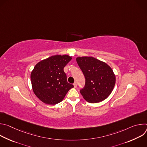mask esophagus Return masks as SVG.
<instances>
[{
  "label": "esophagus",
  "mask_w": 147,
  "mask_h": 147,
  "mask_svg": "<svg viewBox=\"0 0 147 147\" xmlns=\"http://www.w3.org/2000/svg\"><path fill=\"white\" fill-rule=\"evenodd\" d=\"M73 86H74V88H77V83H76V82H74V83L73 84Z\"/></svg>",
  "instance_id": "obj_1"
}]
</instances>
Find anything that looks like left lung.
<instances>
[{"label": "left lung", "mask_w": 147, "mask_h": 147, "mask_svg": "<svg viewBox=\"0 0 147 147\" xmlns=\"http://www.w3.org/2000/svg\"><path fill=\"white\" fill-rule=\"evenodd\" d=\"M76 61L86 78L80 93L87 102L94 103L106 99L112 92L116 77L106 63L90 56L77 57Z\"/></svg>", "instance_id": "8db88e82"}]
</instances>
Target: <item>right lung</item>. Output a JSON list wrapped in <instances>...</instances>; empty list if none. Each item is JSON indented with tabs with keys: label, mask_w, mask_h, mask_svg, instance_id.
Returning a JSON list of instances; mask_svg holds the SVG:
<instances>
[{
	"label": "right lung",
	"mask_w": 147,
	"mask_h": 147,
	"mask_svg": "<svg viewBox=\"0 0 147 147\" xmlns=\"http://www.w3.org/2000/svg\"><path fill=\"white\" fill-rule=\"evenodd\" d=\"M71 60L69 55H54L35 65L31 73V81L35 95L42 102L48 105L57 104L74 87L67 82L63 70Z\"/></svg>",
	"instance_id": "1"
}]
</instances>
